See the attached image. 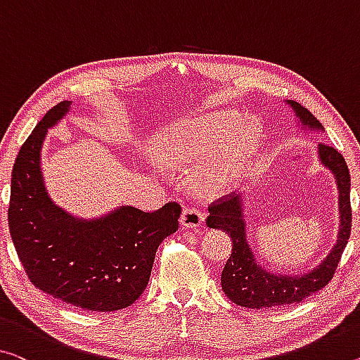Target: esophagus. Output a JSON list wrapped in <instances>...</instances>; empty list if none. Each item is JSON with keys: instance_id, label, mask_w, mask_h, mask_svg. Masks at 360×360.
I'll return each instance as SVG.
<instances>
[{"instance_id": "esophagus-1", "label": "esophagus", "mask_w": 360, "mask_h": 360, "mask_svg": "<svg viewBox=\"0 0 360 360\" xmlns=\"http://www.w3.org/2000/svg\"><path fill=\"white\" fill-rule=\"evenodd\" d=\"M180 222L186 229H196V226L204 222V214L199 212L195 207H185L184 212H181Z\"/></svg>"}]
</instances>
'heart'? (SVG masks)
Returning a JSON list of instances; mask_svg holds the SVG:
<instances>
[{
  "instance_id": "1",
  "label": "heart",
  "mask_w": 360,
  "mask_h": 360,
  "mask_svg": "<svg viewBox=\"0 0 360 360\" xmlns=\"http://www.w3.org/2000/svg\"><path fill=\"white\" fill-rule=\"evenodd\" d=\"M235 124L230 112L181 119L159 131L153 154L169 169L199 164L196 181L201 190L222 191L246 175L261 141L257 124L246 122L233 131Z\"/></svg>"
}]
</instances>
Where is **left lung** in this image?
I'll use <instances>...</instances> for the list:
<instances>
[{
	"mask_svg": "<svg viewBox=\"0 0 360 360\" xmlns=\"http://www.w3.org/2000/svg\"><path fill=\"white\" fill-rule=\"evenodd\" d=\"M288 104L295 109L302 125H307L315 130H323L322 124L300 103L290 99ZM319 156L322 164L327 165L336 176V185H338L340 191L341 226L336 245L331 248L328 256L311 272L301 276L276 275L257 265L251 248L246 241L240 196H235V193L217 199L209 206V215L206 219L209 229L224 230L225 233L230 235L231 243H233L231 245L233 250H231L230 259L222 270L220 281H222V290L226 297L233 301L236 306L248 309H275L301 302L304 297L322 290L333 278L341 254L345 251L351 235V175L342 154L336 151L333 146L320 143Z\"/></svg>",
	"mask_w": 360,
	"mask_h": 360,
	"instance_id": "8db88e82",
	"label": "left lung"
}]
</instances>
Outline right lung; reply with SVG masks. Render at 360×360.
<instances>
[{"label": "right lung", "instance_id": "1", "mask_svg": "<svg viewBox=\"0 0 360 360\" xmlns=\"http://www.w3.org/2000/svg\"><path fill=\"white\" fill-rule=\"evenodd\" d=\"M70 104L49 109L19 149L9 233L33 286L77 309L114 312L145 291L159 245L179 230L181 207L172 201L154 212L122 206L98 220H79L54 206L43 185L40 153L48 129Z\"/></svg>", "mask_w": 360, "mask_h": 360}]
</instances>
